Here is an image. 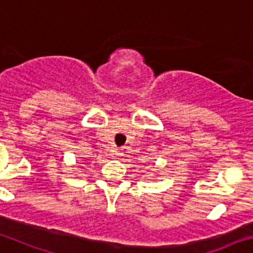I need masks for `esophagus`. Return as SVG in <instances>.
Masks as SVG:
<instances>
[{
  "instance_id": "34e87169",
  "label": "esophagus",
  "mask_w": 253,
  "mask_h": 253,
  "mask_svg": "<svg viewBox=\"0 0 253 253\" xmlns=\"http://www.w3.org/2000/svg\"><path fill=\"white\" fill-rule=\"evenodd\" d=\"M113 154H114L115 156H120L123 154V151H122V149H114V150H113Z\"/></svg>"
}]
</instances>
